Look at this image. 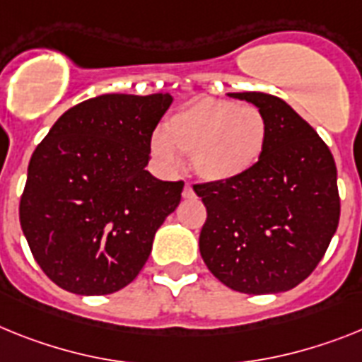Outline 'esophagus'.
I'll use <instances>...</instances> for the list:
<instances>
[{"instance_id":"obj_1","label":"esophagus","mask_w":362,"mask_h":362,"mask_svg":"<svg viewBox=\"0 0 362 362\" xmlns=\"http://www.w3.org/2000/svg\"><path fill=\"white\" fill-rule=\"evenodd\" d=\"M182 197H184V199H193V197H195V191H193V187H191L189 184H186V186H184Z\"/></svg>"}]
</instances>
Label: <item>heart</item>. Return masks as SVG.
<instances>
[{
  "instance_id": "obj_1",
  "label": "heart",
  "mask_w": 362,
  "mask_h": 362,
  "mask_svg": "<svg viewBox=\"0 0 362 362\" xmlns=\"http://www.w3.org/2000/svg\"><path fill=\"white\" fill-rule=\"evenodd\" d=\"M269 130L257 106L204 97L173 112L163 123V136L151 141V151L167 167L178 163V153L189 156L199 178L224 184L256 169Z\"/></svg>"
}]
</instances>
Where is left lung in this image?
Instances as JSON below:
<instances>
[{
    "label": "left lung",
    "mask_w": 362,
    "mask_h": 362,
    "mask_svg": "<svg viewBox=\"0 0 362 362\" xmlns=\"http://www.w3.org/2000/svg\"><path fill=\"white\" fill-rule=\"evenodd\" d=\"M269 121L265 154L252 173L193 186L208 211L200 256L226 287L245 294L284 293L311 274L341 217L333 154L284 99L228 93Z\"/></svg>",
    "instance_id": "obj_1"
}]
</instances>
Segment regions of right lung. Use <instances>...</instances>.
<instances>
[{"mask_svg":"<svg viewBox=\"0 0 362 362\" xmlns=\"http://www.w3.org/2000/svg\"><path fill=\"white\" fill-rule=\"evenodd\" d=\"M169 93H105L60 115L27 169L20 224L36 263L64 291L123 289L144 269L184 182L145 171Z\"/></svg>","mask_w":362,"mask_h":362,"instance_id":"add662e5","label":"right lung"}]
</instances>
